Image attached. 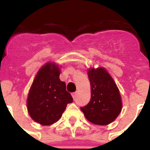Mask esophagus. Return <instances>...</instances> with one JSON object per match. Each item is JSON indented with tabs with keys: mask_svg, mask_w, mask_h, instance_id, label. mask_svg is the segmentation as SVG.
<instances>
[{
	"mask_svg": "<svg viewBox=\"0 0 150 150\" xmlns=\"http://www.w3.org/2000/svg\"><path fill=\"white\" fill-rule=\"evenodd\" d=\"M72 97H73V98H74V99L76 98V92H74V93H72Z\"/></svg>",
	"mask_w": 150,
	"mask_h": 150,
	"instance_id": "esophagus-1",
	"label": "esophagus"
}]
</instances>
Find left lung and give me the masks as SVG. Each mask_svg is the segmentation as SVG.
I'll return each mask as SVG.
<instances>
[{
  "instance_id": "1",
  "label": "left lung",
  "mask_w": 150,
  "mask_h": 150,
  "mask_svg": "<svg viewBox=\"0 0 150 150\" xmlns=\"http://www.w3.org/2000/svg\"><path fill=\"white\" fill-rule=\"evenodd\" d=\"M88 76L91 85V99L87 105L80 109L93 124H110L121 112L122 104L120 90L103 67L88 69Z\"/></svg>"
}]
</instances>
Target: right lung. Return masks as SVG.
Segmentation results:
<instances>
[{"label":"right lung","mask_w":150,"mask_h":150,"mask_svg":"<svg viewBox=\"0 0 150 150\" xmlns=\"http://www.w3.org/2000/svg\"><path fill=\"white\" fill-rule=\"evenodd\" d=\"M59 67L49 62L39 70L28 92L27 108L33 120L42 125L59 121L73 98L59 79Z\"/></svg>","instance_id":"1"}]
</instances>
